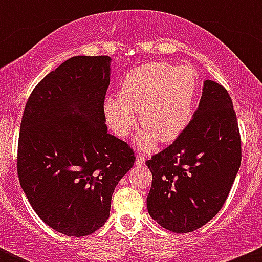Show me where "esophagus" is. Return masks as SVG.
Wrapping results in <instances>:
<instances>
[{
  "mask_svg": "<svg viewBox=\"0 0 262 262\" xmlns=\"http://www.w3.org/2000/svg\"><path fill=\"white\" fill-rule=\"evenodd\" d=\"M144 162H146V157H144V155H142V153L137 155L136 165L137 166H142V165H144Z\"/></svg>",
  "mask_w": 262,
  "mask_h": 262,
  "instance_id": "1",
  "label": "esophagus"
}]
</instances>
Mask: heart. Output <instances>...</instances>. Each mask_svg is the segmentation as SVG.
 Here are the masks:
<instances>
[{"instance_id":"1","label":"heart","mask_w":262,"mask_h":262,"mask_svg":"<svg viewBox=\"0 0 262 262\" xmlns=\"http://www.w3.org/2000/svg\"><path fill=\"white\" fill-rule=\"evenodd\" d=\"M195 86V73L187 66H138L124 76L118 97L105 99L107 125L116 136L126 137L137 124L134 113L139 112V123L146 128L137 138L139 149H152L158 139L173 141L189 121Z\"/></svg>"}]
</instances>
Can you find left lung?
I'll return each mask as SVG.
<instances>
[{
    "mask_svg": "<svg viewBox=\"0 0 262 262\" xmlns=\"http://www.w3.org/2000/svg\"><path fill=\"white\" fill-rule=\"evenodd\" d=\"M241 136L228 91L207 80L199 107L180 136L148 160L149 215L163 228L187 233L222 209L241 165Z\"/></svg>",
    "mask_w": 262,
    "mask_h": 262,
    "instance_id": "8db88e82",
    "label": "left lung"
}]
</instances>
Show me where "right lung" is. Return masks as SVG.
I'll return each mask as SVG.
<instances>
[{"label":"right lung","instance_id":"1","mask_svg":"<svg viewBox=\"0 0 262 262\" xmlns=\"http://www.w3.org/2000/svg\"><path fill=\"white\" fill-rule=\"evenodd\" d=\"M110 60H66L36 84L21 119V187L41 221L70 237L104 226L115 186L136 162L133 149L105 124Z\"/></svg>","mask_w":262,"mask_h":262}]
</instances>
